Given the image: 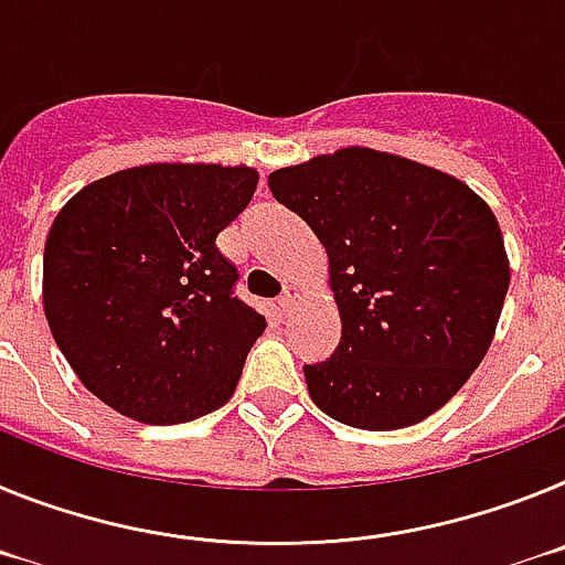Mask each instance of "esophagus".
<instances>
[{"label": "esophagus", "instance_id": "esophagus-1", "mask_svg": "<svg viewBox=\"0 0 565 565\" xmlns=\"http://www.w3.org/2000/svg\"><path fill=\"white\" fill-rule=\"evenodd\" d=\"M296 301H298V287L287 284L281 296H278V310L289 312V310H292V307H296Z\"/></svg>", "mask_w": 565, "mask_h": 565}]
</instances>
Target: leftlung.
<instances>
[{
	"label": "left lung",
	"instance_id": "1",
	"mask_svg": "<svg viewBox=\"0 0 565 565\" xmlns=\"http://www.w3.org/2000/svg\"><path fill=\"white\" fill-rule=\"evenodd\" d=\"M330 258L341 343L303 366L310 398L355 429L420 424L494 338L509 255L489 204L455 175L372 147L269 173Z\"/></svg>",
	"mask_w": 565,
	"mask_h": 565
}]
</instances>
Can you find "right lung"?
I'll return each mask as SVG.
<instances>
[{"label":"right lung","instance_id":"add662e5","mask_svg":"<svg viewBox=\"0 0 565 565\" xmlns=\"http://www.w3.org/2000/svg\"><path fill=\"white\" fill-rule=\"evenodd\" d=\"M247 164H141L78 190L47 233L53 341L102 404L188 424L233 398L264 316L233 296L215 238L249 204Z\"/></svg>","mask_w":565,"mask_h":565}]
</instances>
